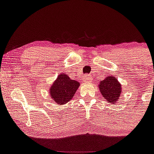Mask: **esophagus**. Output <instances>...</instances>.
Returning <instances> with one entry per match:
<instances>
[{"instance_id": "esophagus-1", "label": "esophagus", "mask_w": 154, "mask_h": 154, "mask_svg": "<svg viewBox=\"0 0 154 154\" xmlns=\"http://www.w3.org/2000/svg\"><path fill=\"white\" fill-rule=\"evenodd\" d=\"M90 80H91V77L90 75H85L82 79V81L84 82H90Z\"/></svg>"}]
</instances>
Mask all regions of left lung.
<instances>
[{
  "instance_id": "1",
  "label": "left lung",
  "mask_w": 154,
  "mask_h": 154,
  "mask_svg": "<svg viewBox=\"0 0 154 154\" xmlns=\"http://www.w3.org/2000/svg\"><path fill=\"white\" fill-rule=\"evenodd\" d=\"M102 95L110 104L117 103L122 92V85L113 76H107L98 85Z\"/></svg>"
}]
</instances>
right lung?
Here are the masks:
<instances>
[{
    "mask_svg": "<svg viewBox=\"0 0 154 154\" xmlns=\"http://www.w3.org/2000/svg\"><path fill=\"white\" fill-rule=\"evenodd\" d=\"M79 87V82L72 79L66 74H59L49 88V95L54 102L64 105L71 100Z\"/></svg>",
    "mask_w": 154,
    "mask_h": 154,
    "instance_id": "1",
    "label": "right lung"
}]
</instances>
